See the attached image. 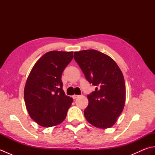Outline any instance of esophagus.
Masks as SVG:
<instances>
[{
  "instance_id": "34e87169",
  "label": "esophagus",
  "mask_w": 155,
  "mask_h": 155,
  "mask_svg": "<svg viewBox=\"0 0 155 155\" xmlns=\"http://www.w3.org/2000/svg\"><path fill=\"white\" fill-rule=\"evenodd\" d=\"M79 97V95H77V94H74L73 96H72V98H73V99H76V98H78Z\"/></svg>"
}]
</instances>
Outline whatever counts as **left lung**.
I'll return each mask as SVG.
<instances>
[{"label":"left lung","mask_w":155,"mask_h":155,"mask_svg":"<svg viewBox=\"0 0 155 155\" xmlns=\"http://www.w3.org/2000/svg\"><path fill=\"white\" fill-rule=\"evenodd\" d=\"M74 58L87 80L97 87L87 96L85 118L97 128H110L123 112L126 100L123 72L113 58L96 50L74 52Z\"/></svg>","instance_id":"obj_1"}]
</instances>
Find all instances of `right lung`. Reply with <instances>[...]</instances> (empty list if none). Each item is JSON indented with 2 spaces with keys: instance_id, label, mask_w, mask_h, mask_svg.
<instances>
[{
  "instance_id": "add662e5",
  "label": "right lung",
  "mask_w": 155,
  "mask_h": 155,
  "mask_svg": "<svg viewBox=\"0 0 155 155\" xmlns=\"http://www.w3.org/2000/svg\"><path fill=\"white\" fill-rule=\"evenodd\" d=\"M73 58V52L52 51L32 67L24 89L25 103L32 119L41 127L63 122L73 99L62 90V73Z\"/></svg>"
}]
</instances>
